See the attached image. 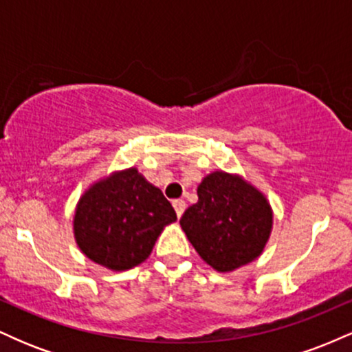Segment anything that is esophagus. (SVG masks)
Wrapping results in <instances>:
<instances>
[{
    "mask_svg": "<svg viewBox=\"0 0 352 352\" xmlns=\"http://www.w3.org/2000/svg\"><path fill=\"white\" fill-rule=\"evenodd\" d=\"M172 205H173V208H175V213H177V217H182L184 215V212H185V201L182 200V199H179V200H173L172 201Z\"/></svg>",
    "mask_w": 352,
    "mask_h": 352,
    "instance_id": "1",
    "label": "esophagus"
}]
</instances>
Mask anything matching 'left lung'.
<instances>
[{
  "label": "left lung",
  "mask_w": 352,
  "mask_h": 352,
  "mask_svg": "<svg viewBox=\"0 0 352 352\" xmlns=\"http://www.w3.org/2000/svg\"><path fill=\"white\" fill-rule=\"evenodd\" d=\"M197 193L199 201L185 210L180 225L201 260L227 273L260 256L273 227L263 193L221 170L205 177Z\"/></svg>",
  "instance_id": "obj_1"
}]
</instances>
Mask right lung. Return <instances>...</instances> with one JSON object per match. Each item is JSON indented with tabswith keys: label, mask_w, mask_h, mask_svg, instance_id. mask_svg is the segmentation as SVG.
Listing matches in <instances>:
<instances>
[{
	"label": "right lung",
	"mask_w": 352,
	"mask_h": 352,
	"mask_svg": "<svg viewBox=\"0 0 352 352\" xmlns=\"http://www.w3.org/2000/svg\"><path fill=\"white\" fill-rule=\"evenodd\" d=\"M177 213L160 188L137 168L112 173L80 197L74 236L80 252L114 272L140 265Z\"/></svg>",
	"instance_id": "right-lung-1"
}]
</instances>
